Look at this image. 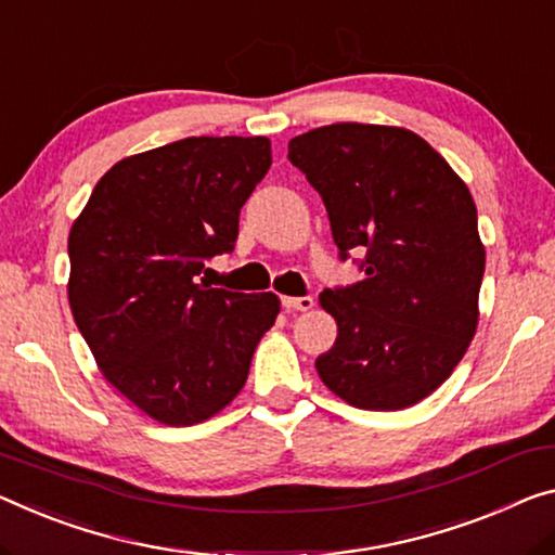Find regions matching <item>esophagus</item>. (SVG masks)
Listing matches in <instances>:
<instances>
[{
    "label": "esophagus",
    "mask_w": 555,
    "mask_h": 555,
    "mask_svg": "<svg viewBox=\"0 0 555 555\" xmlns=\"http://www.w3.org/2000/svg\"><path fill=\"white\" fill-rule=\"evenodd\" d=\"M283 305L287 307V310L307 312V310H312V307H314V300H312L310 295H305V297H283Z\"/></svg>",
    "instance_id": "34e87169"
}]
</instances>
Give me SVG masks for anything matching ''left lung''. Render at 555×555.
Returning a JSON list of instances; mask_svg holds the SVG:
<instances>
[{
  "label": "left lung",
  "mask_w": 555,
  "mask_h": 555,
  "mask_svg": "<svg viewBox=\"0 0 555 555\" xmlns=\"http://www.w3.org/2000/svg\"><path fill=\"white\" fill-rule=\"evenodd\" d=\"M289 164L327 208L339 258L364 250V280L327 287L337 339L318 374L345 402L397 412L462 362L479 322L486 253L466 183L397 126L332 124L295 135Z\"/></svg>",
  "instance_id": "8db88e82"
}]
</instances>
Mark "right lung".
I'll use <instances>...</instances> for the list:
<instances>
[{
  "label": "right lung",
  "instance_id": "right-lung-1",
  "mask_svg": "<svg viewBox=\"0 0 555 555\" xmlns=\"http://www.w3.org/2000/svg\"><path fill=\"white\" fill-rule=\"evenodd\" d=\"M272 164L266 135H191L106 170L69 233V305L104 377L151 420L189 426L233 402L272 293L198 283L230 253Z\"/></svg>",
  "mask_w": 555,
  "mask_h": 555
}]
</instances>
